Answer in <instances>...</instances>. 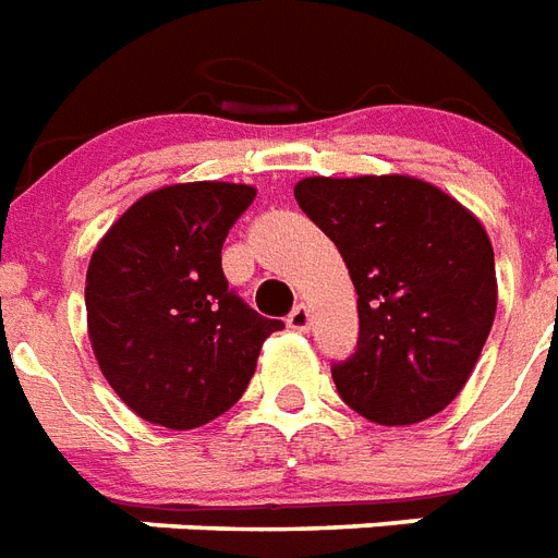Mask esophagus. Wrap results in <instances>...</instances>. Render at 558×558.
I'll use <instances>...</instances> for the list:
<instances>
[{"label":"esophagus","instance_id":"esophagus-1","mask_svg":"<svg viewBox=\"0 0 558 558\" xmlns=\"http://www.w3.org/2000/svg\"><path fill=\"white\" fill-rule=\"evenodd\" d=\"M288 328H293V331H307L311 328V307L307 305H296L288 314Z\"/></svg>","mask_w":558,"mask_h":558}]
</instances>
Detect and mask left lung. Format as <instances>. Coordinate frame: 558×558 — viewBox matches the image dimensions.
Instances as JSON below:
<instances>
[{"label": "left lung", "instance_id": "left-lung-1", "mask_svg": "<svg viewBox=\"0 0 558 558\" xmlns=\"http://www.w3.org/2000/svg\"><path fill=\"white\" fill-rule=\"evenodd\" d=\"M293 195L337 244L360 296L356 351L331 368L340 398L383 426L444 412L496 319L484 225L412 175L302 178Z\"/></svg>", "mask_w": 558, "mask_h": 558}]
</instances>
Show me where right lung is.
Returning <instances> with one entry per match:
<instances>
[{"mask_svg":"<svg viewBox=\"0 0 558 558\" xmlns=\"http://www.w3.org/2000/svg\"><path fill=\"white\" fill-rule=\"evenodd\" d=\"M256 198L193 181L144 195L109 227L86 274L88 340L118 398L149 423L195 429L242 398L262 342L282 331L230 291L221 247Z\"/></svg>","mask_w":558,"mask_h":558,"instance_id":"obj_1","label":"right lung"}]
</instances>
